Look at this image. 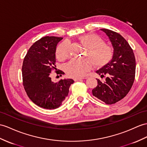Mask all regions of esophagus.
I'll list each match as a JSON object with an SVG mask.
<instances>
[{"mask_svg":"<svg viewBox=\"0 0 147 147\" xmlns=\"http://www.w3.org/2000/svg\"><path fill=\"white\" fill-rule=\"evenodd\" d=\"M84 78H87V77L84 78V77H77V78H74V80L75 81H78V80H80L82 79H84Z\"/></svg>","mask_w":147,"mask_h":147,"instance_id":"1","label":"esophagus"}]
</instances>
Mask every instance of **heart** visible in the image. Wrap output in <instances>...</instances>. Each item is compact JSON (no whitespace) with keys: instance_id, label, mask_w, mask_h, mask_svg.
Instances as JSON below:
<instances>
[{"instance_id":"obj_1","label":"heart","mask_w":147,"mask_h":147,"mask_svg":"<svg viewBox=\"0 0 147 147\" xmlns=\"http://www.w3.org/2000/svg\"><path fill=\"white\" fill-rule=\"evenodd\" d=\"M79 41L85 47L88 49L87 55L94 65L101 67L108 63L113 56L112 48L104 44L102 39L95 34H87L79 37ZM56 57L59 60H64L70 56V45L68 42H63L56 49ZM92 62L90 59H74L65 67L68 76L71 77H84L91 69Z\"/></svg>"}]
</instances>
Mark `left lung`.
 I'll return each mask as SVG.
<instances>
[{"label": "left lung", "mask_w": 147, "mask_h": 147, "mask_svg": "<svg viewBox=\"0 0 147 147\" xmlns=\"http://www.w3.org/2000/svg\"><path fill=\"white\" fill-rule=\"evenodd\" d=\"M111 42L113 53L112 60L96 71L105 81L96 79L98 85L92 94L107 104H113L124 98L129 92L135 80L136 63L133 50L119 34L107 28H101Z\"/></svg>", "instance_id": "8db88e82"}]
</instances>
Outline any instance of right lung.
Wrapping results in <instances>:
<instances>
[{
    "mask_svg": "<svg viewBox=\"0 0 147 147\" xmlns=\"http://www.w3.org/2000/svg\"><path fill=\"white\" fill-rule=\"evenodd\" d=\"M62 37L45 36L35 42L28 51L22 65L23 85L28 97L35 104L46 109L62 105L74 81L71 78L52 80L51 73L57 69L55 52ZM57 74H63L62 71ZM62 76V75H61Z\"/></svg>",
    "mask_w": 147,
    "mask_h": 147,
    "instance_id": "1",
    "label": "right lung"
}]
</instances>
